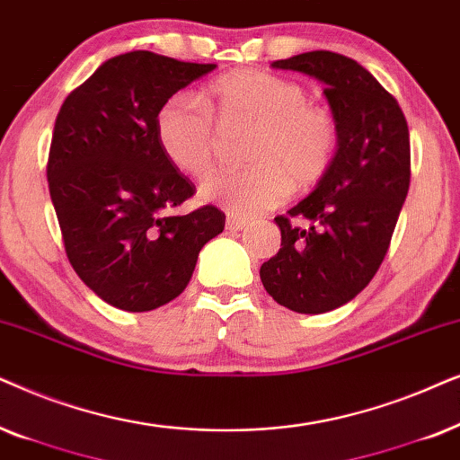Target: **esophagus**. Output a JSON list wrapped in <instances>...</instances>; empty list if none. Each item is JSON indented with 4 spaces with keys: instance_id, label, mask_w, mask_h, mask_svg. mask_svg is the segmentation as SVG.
<instances>
[{
    "instance_id": "34e87169",
    "label": "esophagus",
    "mask_w": 460,
    "mask_h": 460,
    "mask_svg": "<svg viewBox=\"0 0 460 460\" xmlns=\"http://www.w3.org/2000/svg\"><path fill=\"white\" fill-rule=\"evenodd\" d=\"M225 225H226V231H240L248 225V220L246 218H237V217H229V218H226Z\"/></svg>"
}]
</instances>
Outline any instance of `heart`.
<instances>
[{"label": "heart", "instance_id": "obj_1", "mask_svg": "<svg viewBox=\"0 0 460 460\" xmlns=\"http://www.w3.org/2000/svg\"><path fill=\"white\" fill-rule=\"evenodd\" d=\"M208 96L220 128H254L243 153L252 166L208 176L199 185V198L208 204L220 206L231 217H254L286 201L292 187L309 191L320 185L334 166L339 121L330 109L309 102L301 84L267 71L237 69L212 82ZM211 116L185 92L157 109L159 149L174 168L191 176L212 168L218 130Z\"/></svg>", "mask_w": 460, "mask_h": 460}]
</instances>
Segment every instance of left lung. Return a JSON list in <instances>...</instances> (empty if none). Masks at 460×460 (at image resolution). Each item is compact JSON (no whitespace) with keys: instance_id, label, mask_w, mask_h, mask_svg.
I'll list each match as a JSON object with an SVG mask.
<instances>
[{"instance_id":"left-lung-1","label":"left lung","mask_w":460,"mask_h":460,"mask_svg":"<svg viewBox=\"0 0 460 460\" xmlns=\"http://www.w3.org/2000/svg\"><path fill=\"white\" fill-rule=\"evenodd\" d=\"M326 85L341 128L334 166L288 214L281 248L261 267L273 301L326 314L370 284L387 254L410 187V134L400 105L358 60L315 50L275 60Z\"/></svg>"}]
</instances>
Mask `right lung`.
<instances>
[{
	"instance_id": "1",
	"label": "right lung",
	"mask_w": 460,
	"mask_h": 460,
	"mask_svg": "<svg viewBox=\"0 0 460 460\" xmlns=\"http://www.w3.org/2000/svg\"><path fill=\"white\" fill-rule=\"evenodd\" d=\"M212 69L146 50L119 54L57 115L46 172L66 259L113 307L143 314L174 301L204 243L223 234L217 206L170 214L195 185L155 137L162 102Z\"/></svg>"
}]
</instances>
